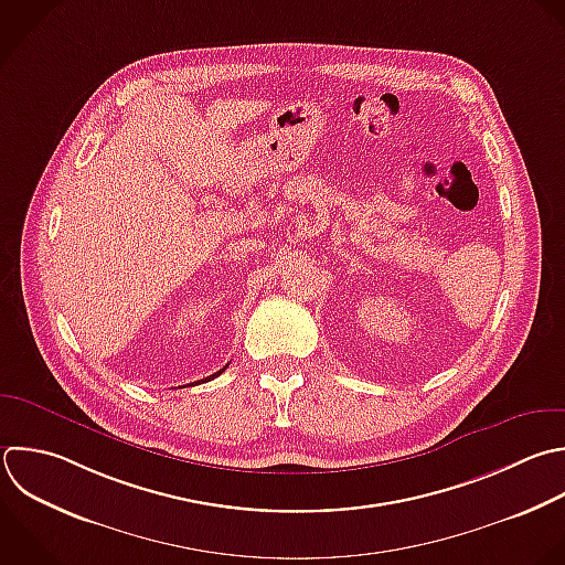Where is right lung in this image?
<instances>
[{
	"mask_svg": "<svg viewBox=\"0 0 565 565\" xmlns=\"http://www.w3.org/2000/svg\"><path fill=\"white\" fill-rule=\"evenodd\" d=\"M223 371H225V369H221V371H218V373H214V375H210V377H205V380H199V382H210V380H214V377H216V375H221V373H223Z\"/></svg>",
	"mask_w": 565,
	"mask_h": 565,
	"instance_id": "right-lung-1",
	"label": "right lung"
}]
</instances>
